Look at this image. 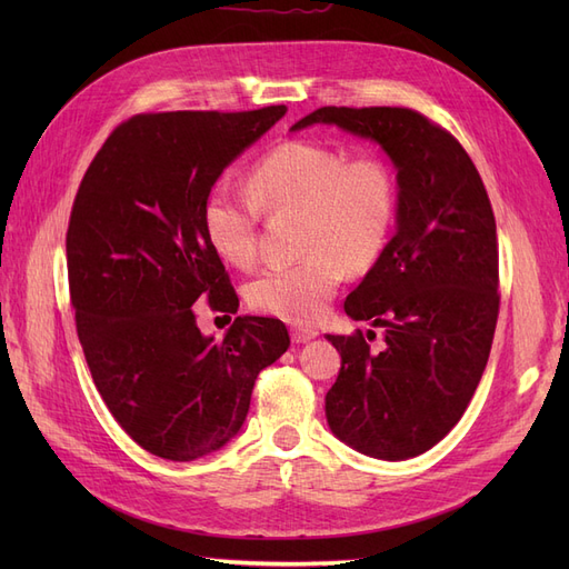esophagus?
<instances>
[{"label":"esophagus","instance_id":"34e87169","mask_svg":"<svg viewBox=\"0 0 569 569\" xmlns=\"http://www.w3.org/2000/svg\"><path fill=\"white\" fill-rule=\"evenodd\" d=\"M316 337H318V330H313V327H291V339L297 343H306Z\"/></svg>","mask_w":569,"mask_h":569}]
</instances>
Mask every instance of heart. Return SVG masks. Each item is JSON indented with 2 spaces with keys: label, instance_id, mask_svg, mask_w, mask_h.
<instances>
[{
  "label": "heart",
  "instance_id": "b5f03b06",
  "mask_svg": "<svg viewBox=\"0 0 569 569\" xmlns=\"http://www.w3.org/2000/svg\"><path fill=\"white\" fill-rule=\"evenodd\" d=\"M301 213L299 261L272 266L247 284L251 308L289 322L322 318L349 270L370 268L385 251L399 187L377 157L349 159L343 149L291 140L270 149L247 189L216 184L203 199L201 226L213 251L249 268L258 251V216Z\"/></svg>",
  "mask_w": 569,
  "mask_h": 569
}]
</instances>
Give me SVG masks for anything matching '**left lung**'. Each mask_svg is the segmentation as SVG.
I'll return each mask as SVG.
<instances>
[{
	"mask_svg": "<svg viewBox=\"0 0 569 569\" xmlns=\"http://www.w3.org/2000/svg\"><path fill=\"white\" fill-rule=\"evenodd\" d=\"M316 123L380 144L399 184L396 234L343 301L349 318L385 327V347L370 351L360 330L327 335L341 356L327 425L370 458H416L456 427L487 368L498 318L491 201L468 151L418 111L322 107L291 130Z\"/></svg>",
	"mask_w": 569,
	"mask_h": 569,
	"instance_id": "obj_1",
	"label": "left lung"
}]
</instances>
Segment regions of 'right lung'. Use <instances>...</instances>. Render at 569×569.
<instances>
[{"mask_svg":"<svg viewBox=\"0 0 569 569\" xmlns=\"http://www.w3.org/2000/svg\"><path fill=\"white\" fill-rule=\"evenodd\" d=\"M287 107L140 113L97 151L66 234L68 287L92 380L144 451L197 460L242 429L256 377L289 349L284 322L237 316L216 341L194 303L239 299L201 226L206 194Z\"/></svg>","mask_w":569,"mask_h":569,"instance_id":"1","label":"right lung"}]
</instances>
